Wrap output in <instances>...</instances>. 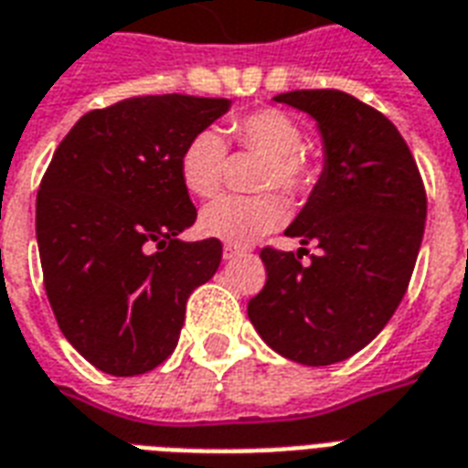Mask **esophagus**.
<instances>
[{
	"instance_id": "1",
	"label": "esophagus",
	"mask_w": 468,
	"mask_h": 468,
	"mask_svg": "<svg viewBox=\"0 0 468 468\" xmlns=\"http://www.w3.org/2000/svg\"><path fill=\"white\" fill-rule=\"evenodd\" d=\"M238 255H243V248H238V245H225L223 248V258L225 261H233Z\"/></svg>"
}]
</instances>
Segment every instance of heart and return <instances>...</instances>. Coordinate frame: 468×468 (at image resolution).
<instances>
[{
	"label": "heart",
	"instance_id": "b5f03b06",
	"mask_svg": "<svg viewBox=\"0 0 468 468\" xmlns=\"http://www.w3.org/2000/svg\"><path fill=\"white\" fill-rule=\"evenodd\" d=\"M238 146L268 155L262 165L261 188L280 186L287 193H303L314 181V168L303 154V126L285 111L261 109L245 113L228 126ZM228 146L220 131L203 128L190 138L181 154L183 186L198 196L210 198L223 186ZM287 203L280 193L261 196H220L203 207L198 228L207 238L228 245H248L261 235L282 225Z\"/></svg>",
	"mask_w": 468,
	"mask_h": 468
}]
</instances>
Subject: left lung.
<instances>
[{
	"label": "left lung",
	"instance_id": "8db88e82",
	"mask_svg": "<svg viewBox=\"0 0 468 468\" xmlns=\"http://www.w3.org/2000/svg\"><path fill=\"white\" fill-rule=\"evenodd\" d=\"M317 121L324 151L320 181L285 235L314 243L265 248V287L248 317L282 357L324 367L367 347L392 320L417 262L427 193L410 146L392 121L335 89L275 96Z\"/></svg>",
	"mask_w": 468,
	"mask_h": 468
}]
</instances>
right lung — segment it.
<instances>
[{"mask_svg":"<svg viewBox=\"0 0 468 468\" xmlns=\"http://www.w3.org/2000/svg\"><path fill=\"white\" fill-rule=\"evenodd\" d=\"M228 109V99L164 93L89 111L41 178L47 297L64 337L106 375H144L171 357L190 292L216 275L220 240H178L198 216L181 154Z\"/></svg>","mask_w":468,"mask_h":468,"instance_id":"add662e5","label":"right lung"}]
</instances>
